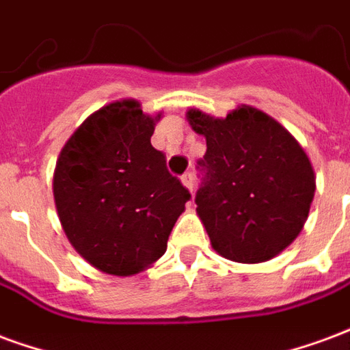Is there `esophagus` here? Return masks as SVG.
<instances>
[{"mask_svg": "<svg viewBox=\"0 0 350 350\" xmlns=\"http://www.w3.org/2000/svg\"><path fill=\"white\" fill-rule=\"evenodd\" d=\"M180 183L185 185V188H188L190 192L193 190V177H192V173H185L183 177H180Z\"/></svg>", "mask_w": 350, "mask_h": 350, "instance_id": "obj_1", "label": "esophagus"}]
</instances>
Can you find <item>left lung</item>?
Returning <instances> with one entry per match:
<instances>
[{
  "label": "left lung",
  "mask_w": 350,
  "mask_h": 350,
  "mask_svg": "<svg viewBox=\"0 0 350 350\" xmlns=\"http://www.w3.org/2000/svg\"><path fill=\"white\" fill-rule=\"evenodd\" d=\"M186 119L206 142L196 213L214 252L248 265L282 254L304 228L315 196L304 147L282 122L246 104L226 117L190 108Z\"/></svg>",
  "instance_id": "obj_1"
}]
</instances>
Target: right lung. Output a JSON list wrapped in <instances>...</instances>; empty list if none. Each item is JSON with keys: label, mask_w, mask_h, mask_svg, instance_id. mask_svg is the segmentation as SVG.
<instances>
[{"label": "right lung", "mask_w": 350, "mask_h": 350, "mask_svg": "<svg viewBox=\"0 0 350 350\" xmlns=\"http://www.w3.org/2000/svg\"><path fill=\"white\" fill-rule=\"evenodd\" d=\"M162 113L134 98L109 102L61 149L53 201L61 228L85 261L111 276H134L160 259L190 193L150 145Z\"/></svg>", "instance_id": "add662e5"}]
</instances>
